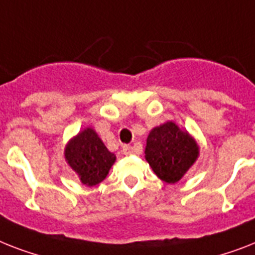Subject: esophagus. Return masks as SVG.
<instances>
[{
  "mask_svg": "<svg viewBox=\"0 0 255 255\" xmlns=\"http://www.w3.org/2000/svg\"><path fill=\"white\" fill-rule=\"evenodd\" d=\"M123 153L126 156H131L132 153H133V148L131 145H124L123 146Z\"/></svg>",
  "mask_w": 255,
  "mask_h": 255,
  "instance_id": "34e87169",
  "label": "esophagus"
}]
</instances>
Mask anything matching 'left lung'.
<instances>
[{"mask_svg":"<svg viewBox=\"0 0 255 255\" xmlns=\"http://www.w3.org/2000/svg\"><path fill=\"white\" fill-rule=\"evenodd\" d=\"M199 156L195 138L173 122L153 128L145 146V160L160 179L175 183Z\"/></svg>","mask_w":255,"mask_h":255,"instance_id":"1","label":"left lung"}]
</instances>
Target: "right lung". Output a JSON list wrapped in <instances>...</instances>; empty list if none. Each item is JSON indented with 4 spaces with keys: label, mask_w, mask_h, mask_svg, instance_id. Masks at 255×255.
Listing matches in <instances>:
<instances>
[{
    "label": "right lung",
    "mask_w": 255,
    "mask_h": 255,
    "mask_svg": "<svg viewBox=\"0 0 255 255\" xmlns=\"http://www.w3.org/2000/svg\"><path fill=\"white\" fill-rule=\"evenodd\" d=\"M65 160L86 186H95L107 177L117 157L105 146L93 128H85L65 146Z\"/></svg>",
    "instance_id": "obj_1"
}]
</instances>
